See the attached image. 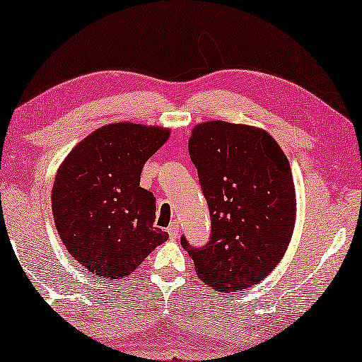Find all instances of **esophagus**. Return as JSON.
Wrapping results in <instances>:
<instances>
[{
	"label": "esophagus",
	"mask_w": 362,
	"mask_h": 362,
	"mask_svg": "<svg viewBox=\"0 0 362 362\" xmlns=\"http://www.w3.org/2000/svg\"><path fill=\"white\" fill-rule=\"evenodd\" d=\"M177 233H180V221L175 220L173 223L168 226V235H170V238H176Z\"/></svg>",
	"instance_id": "esophagus-1"
}]
</instances>
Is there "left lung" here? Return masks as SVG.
Returning <instances> with one entry per match:
<instances>
[{
    "label": "left lung",
    "mask_w": 362,
    "mask_h": 362,
    "mask_svg": "<svg viewBox=\"0 0 362 362\" xmlns=\"http://www.w3.org/2000/svg\"><path fill=\"white\" fill-rule=\"evenodd\" d=\"M189 155L207 199L212 236L189 252L200 280L239 291L270 275L291 241L296 191L286 155L255 126L207 121L194 126Z\"/></svg>",
    "instance_id": "obj_1"
}]
</instances>
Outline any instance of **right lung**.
<instances>
[{
	"mask_svg": "<svg viewBox=\"0 0 362 362\" xmlns=\"http://www.w3.org/2000/svg\"><path fill=\"white\" fill-rule=\"evenodd\" d=\"M168 137V127L107 124L82 139L58 168L52 191L58 235L102 280L132 274L168 239L153 226V194L139 186L144 163Z\"/></svg>",
	"mask_w": 362,
	"mask_h": 362,
	"instance_id": "1",
	"label": "right lung"
}]
</instances>
